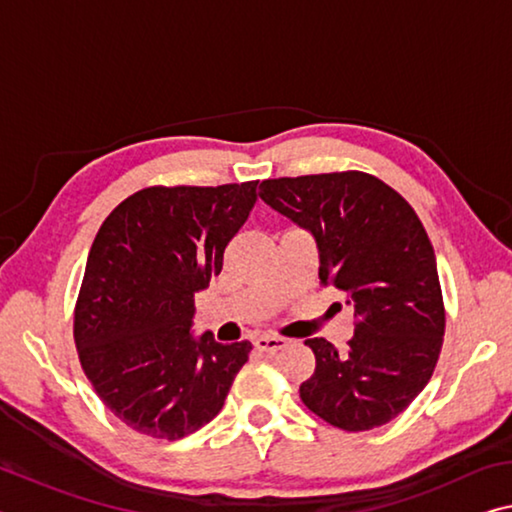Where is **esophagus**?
<instances>
[{
  "mask_svg": "<svg viewBox=\"0 0 512 512\" xmlns=\"http://www.w3.org/2000/svg\"><path fill=\"white\" fill-rule=\"evenodd\" d=\"M289 342L285 337H275V335H264V337H257L255 339V346L259 348L262 353H269V355H275L280 353L282 348H285Z\"/></svg>",
  "mask_w": 512,
  "mask_h": 512,
  "instance_id": "obj_1",
  "label": "esophagus"
}]
</instances>
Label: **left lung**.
Wrapping results in <instances>:
<instances>
[{
  "mask_svg": "<svg viewBox=\"0 0 512 512\" xmlns=\"http://www.w3.org/2000/svg\"><path fill=\"white\" fill-rule=\"evenodd\" d=\"M259 198L312 232L321 282L344 291L358 319L346 351L305 339L316 369L300 399L351 433L399 417L433 376L446 321L435 250L415 209L360 170L264 180Z\"/></svg>",
  "mask_w": 512,
  "mask_h": 512,
  "instance_id": "left-lung-1",
  "label": "left lung"
}]
</instances>
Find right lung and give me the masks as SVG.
Wrapping results in <instances>:
<instances>
[{"label":"right lung","instance_id":"right-lung-1","mask_svg":"<svg viewBox=\"0 0 512 512\" xmlns=\"http://www.w3.org/2000/svg\"><path fill=\"white\" fill-rule=\"evenodd\" d=\"M257 182L148 186L120 202L88 253L75 307L81 369L136 433L180 440L221 412L250 342L193 337L196 294L223 269Z\"/></svg>","mask_w":512,"mask_h":512}]
</instances>
